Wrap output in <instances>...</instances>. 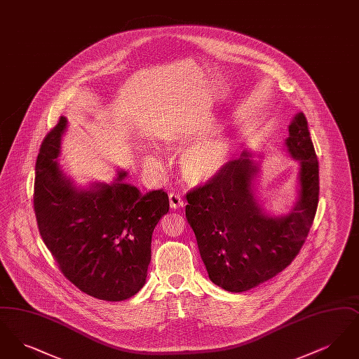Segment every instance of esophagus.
Masks as SVG:
<instances>
[{"label": "esophagus", "instance_id": "34e87169", "mask_svg": "<svg viewBox=\"0 0 359 359\" xmlns=\"http://www.w3.org/2000/svg\"><path fill=\"white\" fill-rule=\"evenodd\" d=\"M170 205L172 208H180L184 205V201L182 198L180 194H176V192H172L170 194Z\"/></svg>", "mask_w": 359, "mask_h": 359}]
</instances>
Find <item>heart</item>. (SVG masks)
Here are the masks:
<instances>
[{
	"instance_id": "obj_1",
	"label": "heart",
	"mask_w": 359,
	"mask_h": 359,
	"mask_svg": "<svg viewBox=\"0 0 359 359\" xmlns=\"http://www.w3.org/2000/svg\"><path fill=\"white\" fill-rule=\"evenodd\" d=\"M194 136L177 137V142L191 141ZM229 156V141L223 136H212L194 142L182 156V168L189 182L201 183L212 177L224 165ZM145 163L158 170V161L152 154L145 156Z\"/></svg>"
}]
</instances>
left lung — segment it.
<instances>
[{"instance_id":"1","label":"left lung","mask_w":359,"mask_h":359,"mask_svg":"<svg viewBox=\"0 0 359 359\" xmlns=\"http://www.w3.org/2000/svg\"><path fill=\"white\" fill-rule=\"evenodd\" d=\"M300 160V199L290 215L261 214L252 191L256 165L245 152L224 163L205 184L187 192L186 217L210 280L245 292L285 269L304 245L319 202V163L304 113L294 116L285 141Z\"/></svg>"}]
</instances>
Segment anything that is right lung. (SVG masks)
Here are the masks:
<instances>
[{"mask_svg": "<svg viewBox=\"0 0 359 359\" xmlns=\"http://www.w3.org/2000/svg\"><path fill=\"white\" fill-rule=\"evenodd\" d=\"M67 120L60 117L44 137L34 167L37 227L60 272L78 290L121 302L142 288L151 262L152 234L170 210L164 189L140 194L121 172L114 184L74 187L55 158Z\"/></svg>", "mask_w": 359, "mask_h": 359, "instance_id": "right-lung-1", "label": "right lung"}]
</instances>
